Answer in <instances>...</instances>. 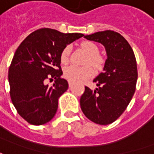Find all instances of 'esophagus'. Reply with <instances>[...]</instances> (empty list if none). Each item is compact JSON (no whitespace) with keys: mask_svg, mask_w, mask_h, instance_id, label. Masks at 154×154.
Masks as SVG:
<instances>
[{"mask_svg":"<svg viewBox=\"0 0 154 154\" xmlns=\"http://www.w3.org/2000/svg\"><path fill=\"white\" fill-rule=\"evenodd\" d=\"M74 82H72V81H68V86H69V87H72V86H73Z\"/></svg>","mask_w":154,"mask_h":154,"instance_id":"esophagus-1","label":"esophagus"}]
</instances>
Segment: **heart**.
I'll use <instances>...</instances> for the list:
<instances>
[{
    "label": "heart",
    "instance_id": "obj_1",
    "mask_svg": "<svg viewBox=\"0 0 154 154\" xmlns=\"http://www.w3.org/2000/svg\"><path fill=\"white\" fill-rule=\"evenodd\" d=\"M82 48L87 52L88 57L86 63L92 65L96 69H100L103 65V59L99 55V48L96 44L90 41H86L82 44ZM72 52V46L67 45L64 48L61 54V62L67 63L69 60L70 54ZM95 74L94 69L91 66L78 67L75 65H70L65 68L64 76L67 80L72 82H82L92 77Z\"/></svg>",
    "mask_w": 154,
    "mask_h": 154
}]
</instances>
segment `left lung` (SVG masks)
Here are the masks:
<instances>
[{"label": "left lung", "instance_id": "left-lung-1", "mask_svg": "<svg viewBox=\"0 0 154 154\" xmlns=\"http://www.w3.org/2000/svg\"><path fill=\"white\" fill-rule=\"evenodd\" d=\"M84 38L102 44L107 58L103 72L93 80L98 88L91 91L85 87L80 99L81 109L92 122L110 125L125 110L135 91V56L127 40L117 32L100 31Z\"/></svg>", "mask_w": 154, "mask_h": 154}]
</instances>
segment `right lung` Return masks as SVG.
Masks as SVG:
<instances>
[{"label":"right lung","instance_id":"1","mask_svg":"<svg viewBox=\"0 0 154 154\" xmlns=\"http://www.w3.org/2000/svg\"><path fill=\"white\" fill-rule=\"evenodd\" d=\"M82 36L79 33L39 29L16 49L9 68L10 94L19 115L28 123L41 125L54 118L58 98L68 88L67 80L61 77L62 51ZM48 77L55 79L53 87L44 84Z\"/></svg>","mask_w":154,"mask_h":154}]
</instances>
